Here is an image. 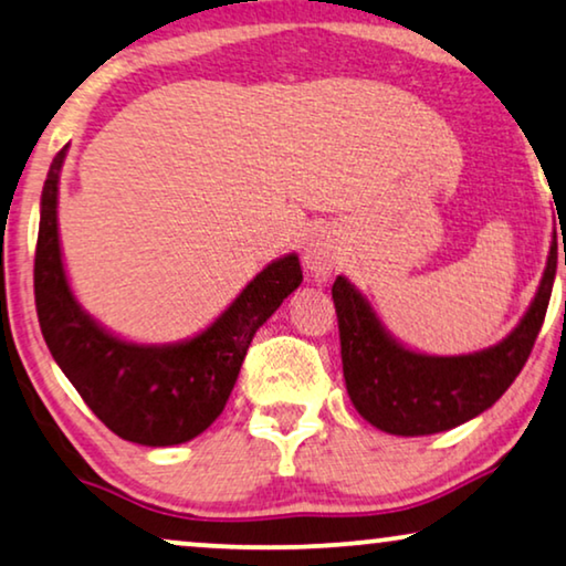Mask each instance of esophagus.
Returning a JSON list of instances; mask_svg holds the SVG:
<instances>
[{
	"label": "esophagus",
	"mask_w": 566,
	"mask_h": 566,
	"mask_svg": "<svg viewBox=\"0 0 566 566\" xmlns=\"http://www.w3.org/2000/svg\"><path fill=\"white\" fill-rule=\"evenodd\" d=\"M337 260H339V252H337L335 239H329L327 234H314L308 239L304 250V262L316 277H324L327 273H332V270L337 268Z\"/></svg>",
	"instance_id": "obj_1"
}]
</instances>
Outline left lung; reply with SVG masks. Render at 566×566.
Here are the masks:
<instances>
[{
  "mask_svg": "<svg viewBox=\"0 0 566 566\" xmlns=\"http://www.w3.org/2000/svg\"><path fill=\"white\" fill-rule=\"evenodd\" d=\"M556 258L548 254L538 293L521 324L471 355H422L386 335L368 301L345 281L332 285L337 308L343 374L353 407L363 420L391 436H432L490 409L521 374L544 324Z\"/></svg>",
  "mask_w": 566,
  "mask_h": 566,
  "instance_id": "obj_1",
  "label": "left lung"
}]
</instances>
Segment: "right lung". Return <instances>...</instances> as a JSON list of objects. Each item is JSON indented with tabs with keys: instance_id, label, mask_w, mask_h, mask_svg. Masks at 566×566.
Listing matches in <instances>:
<instances>
[{
	"instance_id": "obj_1",
	"label": "right lung",
	"mask_w": 566,
	"mask_h": 566,
	"mask_svg": "<svg viewBox=\"0 0 566 566\" xmlns=\"http://www.w3.org/2000/svg\"><path fill=\"white\" fill-rule=\"evenodd\" d=\"M66 146L51 161L35 247V308L45 345L80 397L115 436L151 448L211 428L227 407L254 332L304 281L296 254L270 262L206 332L177 345H134L82 312L59 247L56 200Z\"/></svg>"
}]
</instances>
